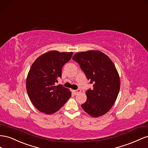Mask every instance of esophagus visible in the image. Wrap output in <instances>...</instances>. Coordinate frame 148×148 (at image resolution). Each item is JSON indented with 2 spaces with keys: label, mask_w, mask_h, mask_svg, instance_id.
Segmentation results:
<instances>
[{
  "label": "esophagus",
  "mask_w": 148,
  "mask_h": 148,
  "mask_svg": "<svg viewBox=\"0 0 148 148\" xmlns=\"http://www.w3.org/2000/svg\"><path fill=\"white\" fill-rule=\"evenodd\" d=\"M81 92V89H77V90H74V94H79V93H80Z\"/></svg>",
  "instance_id": "34e87169"
}]
</instances>
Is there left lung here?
I'll use <instances>...</instances> for the list:
<instances>
[{
    "instance_id": "obj_1",
    "label": "left lung",
    "mask_w": 148,
    "mask_h": 148,
    "mask_svg": "<svg viewBox=\"0 0 148 148\" xmlns=\"http://www.w3.org/2000/svg\"><path fill=\"white\" fill-rule=\"evenodd\" d=\"M73 60L78 62L93 88L86 92L87 100L81 105L92 117L105 115L115 103L120 88L119 74L110 58L100 51L75 53Z\"/></svg>"
}]
</instances>
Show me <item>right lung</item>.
I'll list each match as a JSON object with an SVG mask.
<instances>
[{
	"mask_svg": "<svg viewBox=\"0 0 148 148\" xmlns=\"http://www.w3.org/2000/svg\"><path fill=\"white\" fill-rule=\"evenodd\" d=\"M73 52L49 51L33 62L26 79V88L35 107L45 114L58 111L71 97L69 88L56 86L61 77L62 67L73 56Z\"/></svg>",
	"mask_w": 148,
	"mask_h": 148,
	"instance_id": "right-lung-1",
	"label": "right lung"
}]
</instances>
